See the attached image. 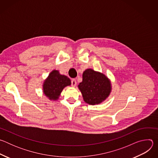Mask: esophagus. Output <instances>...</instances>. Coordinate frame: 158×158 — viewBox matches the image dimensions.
<instances>
[{
	"mask_svg": "<svg viewBox=\"0 0 158 158\" xmlns=\"http://www.w3.org/2000/svg\"><path fill=\"white\" fill-rule=\"evenodd\" d=\"M76 84H77V82H76V79H72V81H71V85L73 87H75L76 85Z\"/></svg>",
	"mask_w": 158,
	"mask_h": 158,
	"instance_id": "34e87169",
	"label": "esophagus"
}]
</instances>
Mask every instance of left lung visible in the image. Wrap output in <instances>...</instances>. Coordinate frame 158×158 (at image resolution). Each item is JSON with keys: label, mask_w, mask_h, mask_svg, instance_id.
<instances>
[{"label": "left lung", "mask_w": 158, "mask_h": 158, "mask_svg": "<svg viewBox=\"0 0 158 158\" xmlns=\"http://www.w3.org/2000/svg\"><path fill=\"white\" fill-rule=\"evenodd\" d=\"M83 99L89 104H98L104 101L110 92V82L103 74L93 69H86L82 81L78 85Z\"/></svg>", "instance_id": "1"}]
</instances>
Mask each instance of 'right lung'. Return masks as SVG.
<instances>
[{
	"label": "right lung",
	"instance_id": "obj_1",
	"mask_svg": "<svg viewBox=\"0 0 158 158\" xmlns=\"http://www.w3.org/2000/svg\"><path fill=\"white\" fill-rule=\"evenodd\" d=\"M71 84L69 78L64 75H60L58 71L54 70L44 82V93L50 99L56 100L63 89L67 85H70Z\"/></svg>",
	"mask_w": 158,
	"mask_h": 158
}]
</instances>
